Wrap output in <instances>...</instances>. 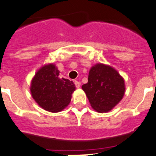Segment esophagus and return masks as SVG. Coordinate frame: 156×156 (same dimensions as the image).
Masks as SVG:
<instances>
[{
    "mask_svg": "<svg viewBox=\"0 0 156 156\" xmlns=\"http://www.w3.org/2000/svg\"><path fill=\"white\" fill-rule=\"evenodd\" d=\"M74 83H75L76 87L77 88H79L80 87V83L79 82V81H77V80H75L74 81Z\"/></svg>",
    "mask_w": 156,
    "mask_h": 156,
    "instance_id": "obj_1",
    "label": "esophagus"
}]
</instances>
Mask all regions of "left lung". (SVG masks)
Returning <instances> with one entry per match:
<instances>
[{
    "instance_id": "left-lung-1",
    "label": "left lung",
    "mask_w": 156,
    "mask_h": 156,
    "mask_svg": "<svg viewBox=\"0 0 156 156\" xmlns=\"http://www.w3.org/2000/svg\"><path fill=\"white\" fill-rule=\"evenodd\" d=\"M95 111H111L122 100L125 93L124 80L115 69L104 64L92 66L88 82L82 86Z\"/></svg>"
}]
</instances>
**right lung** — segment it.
<instances>
[{
	"label": "right lung",
	"instance_id": "add662e5",
	"mask_svg": "<svg viewBox=\"0 0 156 156\" xmlns=\"http://www.w3.org/2000/svg\"><path fill=\"white\" fill-rule=\"evenodd\" d=\"M59 70L54 64L45 65L37 72L31 81L30 92L36 102L44 110L58 112L69 104L76 87L73 81L58 77Z\"/></svg>",
	"mask_w": 156,
	"mask_h": 156
}]
</instances>
